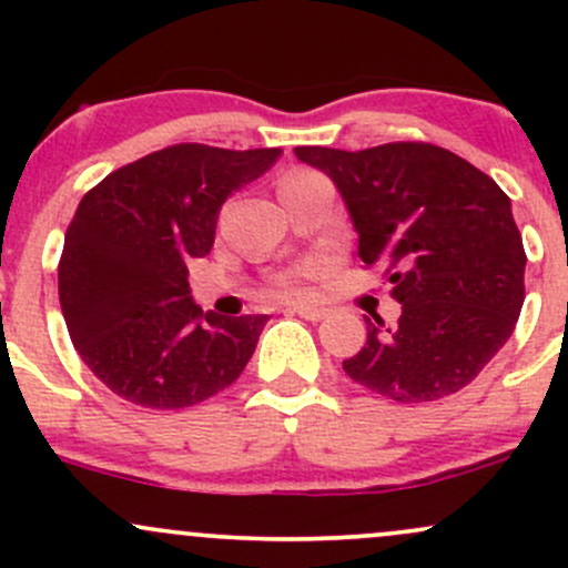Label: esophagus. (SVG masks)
Instances as JSON below:
<instances>
[{
  "label": "esophagus",
  "instance_id": "obj_1",
  "mask_svg": "<svg viewBox=\"0 0 568 568\" xmlns=\"http://www.w3.org/2000/svg\"><path fill=\"white\" fill-rule=\"evenodd\" d=\"M288 310L293 312V315L304 317V321H310V323L323 321V317L328 315V310H325V306H315V304H293V306H288Z\"/></svg>",
  "mask_w": 568,
  "mask_h": 568
}]
</instances>
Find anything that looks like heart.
<instances>
[{
	"instance_id": "1",
	"label": "heart",
	"mask_w": 568,
	"mask_h": 568,
	"mask_svg": "<svg viewBox=\"0 0 568 568\" xmlns=\"http://www.w3.org/2000/svg\"><path fill=\"white\" fill-rule=\"evenodd\" d=\"M302 173H306V171H293L285 175V179H291V175H302ZM315 277H317V264L298 266V270H293V272H288V275H283L277 280V293L280 296H288V298L304 296V293H310V285Z\"/></svg>"
}]
</instances>
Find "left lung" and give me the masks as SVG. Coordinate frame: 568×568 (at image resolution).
Segmentation results:
<instances>
[{
	"label": "left lung",
	"instance_id": "8db88e82",
	"mask_svg": "<svg viewBox=\"0 0 568 568\" xmlns=\"http://www.w3.org/2000/svg\"><path fill=\"white\" fill-rule=\"evenodd\" d=\"M342 192L363 264L384 266L403 304L393 328L368 321L344 361L352 382L397 403L459 393L505 347L524 306L526 251L510 197L448 149L395 141L363 152L296 146Z\"/></svg>",
	"mask_w": 568,
	"mask_h": 568
}]
</instances>
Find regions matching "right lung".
<instances>
[{
    "label": "right lung",
    "instance_id": "add662e5",
    "mask_svg": "<svg viewBox=\"0 0 568 568\" xmlns=\"http://www.w3.org/2000/svg\"><path fill=\"white\" fill-rule=\"evenodd\" d=\"M280 154L173 143L84 194L63 240L58 296L71 344L114 395L189 408L243 374L270 317L202 312L186 264L211 253L226 197Z\"/></svg>",
    "mask_w": 568,
    "mask_h": 568
}]
</instances>
